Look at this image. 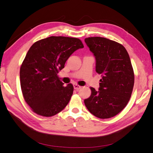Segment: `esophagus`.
Returning a JSON list of instances; mask_svg holds the SVG:
<instances>
[{"label": "esophagus", "instance_id": "obj_1", "mask_svg": "<svg viewBox=\"0 0 153 153\" xmlns=\"http://www.w3.org/2000/svg\"><path fill=\"white\" fill-rule=\"evenodd\" d=\"M74 87L76 91H79L81 88H82V87L79 85H77V84H74Z\"/></svg>", "mask_w": 153, "mask_h": 153}]
</instances>
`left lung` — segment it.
Listing matches in <instances>:
<instances>
[{
    "label": "left lung",
    "mask_w": 153,
    "mask_h": 153,
    "mask_svg": "<svg viewBox=\"0 0 153 153\" xmlns=\"http://www.w3.org/2000/svg\"><path fill=\"white\" fill-rule=\"evenodd\" d=\"M96 60V71L102 76L99 91L91 87V95L84 102L97 118H110L128 105L134 85V73L130 58L122 45L108 39H85Z\"/></svg>",
    "instance_id": "1"
}]
</instances>
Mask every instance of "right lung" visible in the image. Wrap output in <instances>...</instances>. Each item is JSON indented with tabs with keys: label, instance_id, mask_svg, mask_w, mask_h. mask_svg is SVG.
Segmentation results:
<instances>
[{
	"label": "right lung",
	"instance_id": "right-lung-1",
	"mask_svg": "<svg viewBox=\"0 0 153 153\" xmlns=\"http://www.w3.org/2000/svg\"><path fill=\"white\" fill-rule=\"evenodd\" d=\"M83 48L77 38L51 36L35 42L20 67L23 96L33 111L51 117L61 112L69 102L72 84L64 83L58 76L71 54Z\"/></svg>",
	"mask_w": 153,
	"mask_h": 153
}]
</instances>
